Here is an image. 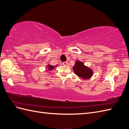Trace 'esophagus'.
Wrapping results in <instances>:
<instances>
[{"label":"esophagus","mask_w":129,"mask_h":129,"mask_svg":"<svg viewBox=\"0 0 129 129\" xmlns=\"http://www.w3.org/2000/svg\"><path fill=\"white\" fill-rule=\"evenodd\" d=\"M62 64H63V65H64V66H66V65L68 64V62H63L62 63Z\"/></svg>","instance_id":"esophagus-1"}]
</instances>
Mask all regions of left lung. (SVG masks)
I'll return each mask as SVG.
<instances>
[{
  "mask_svg": "<svg viewBox=\"0 0 129 129\" xmlns=\"http://www.w3.org/2000/svg\"><path fill=\"white\" fill-rule=\"evenodd\" d=\"M74 73L78 77L83 78L84 79H89L92 75V70L87 67L84 66L82 62L77 61L73 67Z\"/></svg>",
  "mask_w": 129,
  "mask_h": 129,
  "instance_id": "obj_1",
  "label": "left lung"
}]
</instances>
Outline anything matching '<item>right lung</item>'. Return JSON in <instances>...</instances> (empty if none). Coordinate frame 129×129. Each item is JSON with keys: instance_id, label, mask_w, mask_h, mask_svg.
Instances as JSON below:
<instances>
[{"instance_id": "add662e5", "label": "right lung", "mask_w": 129, "mask_h": 129, "mask_svg": "<svg viewBox=\"0 0 129 129\" xmlns=\"http://www.w3.org/2000/svg\"><path fill=\"white\" fill-rule=\"evenodd\" d=\"M48 67L49 70H52V69H54V66H51V65H49V66H48Z\"/></svg>"}]
</instances>
